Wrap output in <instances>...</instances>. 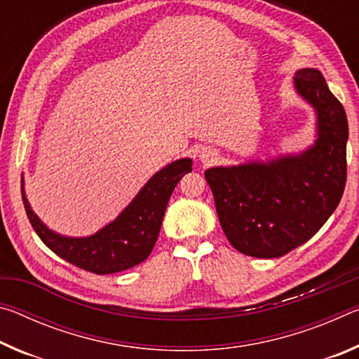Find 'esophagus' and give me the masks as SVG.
Returning <instances> with one entry per match:
<instances>
[{"instance_id":"obj_1","label":"esophagus","mask_w":359,"mask_h":359,"mask_svg":"<svg viewBox=\"0 0 359 359\" xmlns=\"http://www.w3.org/2000/svg\"><path fill=\"white\" fill-rule=\"evenodd\" d=\"M215 156H217V154L214 150L204 149V150H201V154H199V160H201L203 163H210V161H214Z\"/></svg>"}]
</instances>
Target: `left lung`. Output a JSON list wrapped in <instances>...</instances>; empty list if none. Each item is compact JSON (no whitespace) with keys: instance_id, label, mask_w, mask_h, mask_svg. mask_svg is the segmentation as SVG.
<instances>
[{"instance_id":"1","label":"left lung","mask_w":359,"mask_h":359,"mask_svg":"<svg viewBox=\"0 0 359 359\" xmlns=\"http://www.w3.org/2000/svg\"><path fill=\"white\" fill-rule=\"evenodd\" d=\"M294 90L317 115L313 145L299 154L204 172L224 236L248 257L278 258L302 245L332 215L345 188L348 121L344 106L318 69H297Z\"/></svg>"}]
</instances>
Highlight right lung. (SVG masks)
<instances>
[{
  "instance_id": "add662e5",
  "label": "right lung",
  "mask_w": 359,
  "mask_h": 359,
  "mask_svg": "<svg viewBox=\"0 0 359 359\" xmlns=\"http://www.w3.org/2000/svg\"><path fill=\"white\" fill-rule=\"evenodd\" d=\"M191 165L190 158H180L161 168L114 222L87 238H69L47 228L29 205L22 177L23 205L36 234L60 258L93 274H114L147 259L160 234L169 198L179 180L191 172Z\"/></svg>"
}]
</instances>
